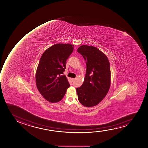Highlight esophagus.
Here are the masks:
<instances>
[{
	"mask_svg": "<svg viewBox=\"0 0 148 148\" xmlns=\"http://www.w3.org/2000/svg\"><path fill=\"white\" fill-rule=\"evenodd\" d=\"M72 82H74L75 81V79H74V78H72L71 79Z\"/></svg>",
	"mask_w": 148,
	"mask_h": 148,
	"instance_id": "34e87169",
	"label": "esophagus"
}]
</instances>
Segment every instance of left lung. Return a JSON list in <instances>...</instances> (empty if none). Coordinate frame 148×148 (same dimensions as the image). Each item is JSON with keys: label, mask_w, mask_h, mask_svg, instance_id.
Instances as JSON below:
<instances>
[{"label": "left lung", "mask_w": 148, "mask_h": 148, "mask_svg": "<svg viewBox=\"0 0 148 148\" xmlns=\"http://www.w3.org/2000/svg\"><path fill=\"white\" fill-rule=\"evenodd\" d=\"M77 51L83 57L86 65L83 84L76 88L78 100L85 106H95L101 101L109 90L110 62L106 56L95 47L83 45Z\"/></svg>", "instance_id": "8db88e82"}]
</instances>
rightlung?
Listing matches in <instances>:
<instances>
[{
	"label": "right lung",
	"mask_w": 148,
	"mask_h": 148,
	"mask_svg": "<svg viewBox=\"0 0 148 148\" xmlns=\"http://www.w3.org/2000/svg\"><path fill=\"white\" fill-rule=\"evenodd\" d=\"M74 46L67 44H55L47 49L40 58L35 76L37 88L50 102L60 101L70 86L63 74Z\"/></svg>",
	"instance_id": "add662e5"
}]
</instances>
